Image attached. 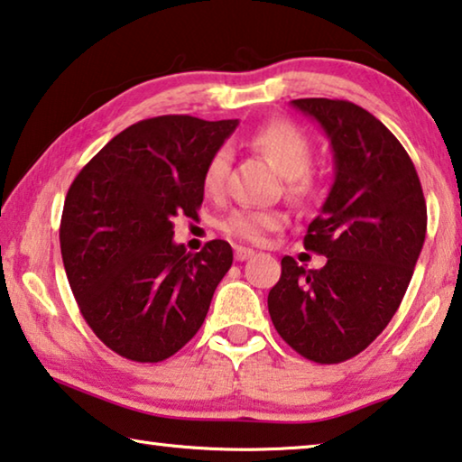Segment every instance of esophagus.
Returning <instances> with one entry per match:
<instances>
[{"label":"esophagus","mask_w":462,"mask_h":462,"mask_svg":"<svg viewBox=\"0 0 462 462\" xmlns=\"http://www.w3.org/2000/svg\"><path fill=\"white\" fill-rule=\"evenodd\" d=\"M253 254H254V251H253V248H248V246L234 248V259H236V261H246V259H251Z\"/></svg>","instance_id":"1"}]
</instances>
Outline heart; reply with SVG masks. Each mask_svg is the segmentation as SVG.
I'll list each match as a JSON object with an SVG mask.
<instances>
[{
    "label": "heart",
    "instance_id": "b5f03b06",
    "mask_svg": "<svg viewBox=\"0 0 462 462\" xmlns=\"http://www.w3.org/2000/svg\"><path fill=\"white\" fill-rule=\"evenodd\" d=\"M248 145L263 153L269 164L282 177L288 179V193L296 199H304L312 193V177L309 166L312 162V143L302 129L290 121H271L254 129L248 137ZM230 171L228 148H217L211 153L203 171V189L209 195H219L226 187ZM285 216L275 209L238 208L222 222V230L232 238L245 243H263L269 232L280 230Z\"/></svg>",
    "mask_w": 462,
    "mask_h": 462
}]
</instances>
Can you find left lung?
<instances>
[{"label": "left lung", "mask_w": 462, "mask_h": 462, "mask_svg": "<svg viewBox=\"0 0 462 462\" xmlns=\"http://www.w3.org/2000/svg\"><path fill=\"white\" fill-rule=\"evenodd\" d=\"M331 139L335 182L304 248L320 269L282 259L267 296L275 331L306 360L339 364L384 331L411 282L428 228L417 171L374 115L349 100L298 98Z\"/></svg>", "instance_id": "left-lung-1"}]
</instances>
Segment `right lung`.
Masks as SVG:
<instances>
[{
  "instance_id": "obj_1",
  "label": "right lung",
  "mask_w": 462,
  "mask_h": 462,
  "mask_svg": "<svg viewBox=\"0 0 462 462\" xmlns=\"http://www.w3.org/2000/svg\"><path fill=\"white\" fill-rule=\"evenodd\" d=\"M238 121L143 119L115 135L76 179L60 226L63 267L84 320L115 354L153 364L199 331L232 246L172 243V219L195 217L203 171Z\"/></svg>"
}]
</instances>
